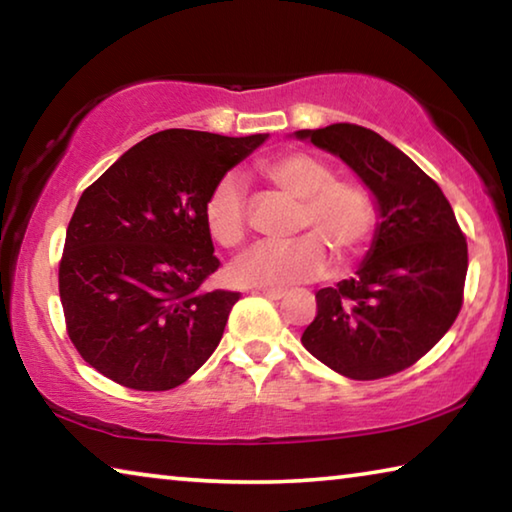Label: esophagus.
Wrapping results in <instances>:
<instances>
[{
	"label": "esophagus",
	"mask_w": 512,
	"mask_h": 512,
	"mask_svg": "<svg viewBox=\"0 0 512 512\" xmlns=\"http://www.w3.org/2000/svg\"><path fill=\"white\" fill-rule=\"evenodd\" d=\"M255 293H259V296L271 298V300H282L284 296H287V291H284V289H257Z\"/></svg>",
	"instance_id": "34e87169"
}]
</instances>
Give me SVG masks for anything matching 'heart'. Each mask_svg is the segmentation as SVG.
Returning a JSON list of instances; mask_svg holds the SVG:
<instances>
[{
    "label": "heart",
    "instance_id": "1",
    "mask_svg": "<svg viewBox=\"0 0 512 512\" xmlns=\"http://www.w3.org/2000/svg\"><path fill=\"white\" fill-rule=\"evenodd\" d=\"M259 173L300 201L293 232L284 246H257L241 257L232 275L250 287H289L323 275L329 257L345 266L370 244L377 228V203L370 189L350 178H336L329 162L305 151L277 153L259 162ZM246 187L237 176L216 180L203 205L210 237L223 248H239L248 237Z\"/></svg>",
    "mask_w": 512,
    "mask_h": 512
}]
</instances>
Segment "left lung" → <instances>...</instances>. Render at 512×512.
Wrapping results in <instances>:
<instances>
[{
	"label": "left lung",
	"instance_id": "left-lung-1",
	"mask_svg": "<svg viewBox=\"0 0 512 512\" xmlns=\"http://www.w3.org/2000/svg\"><path fill=\"white\" fill-rule=\"evenodd\" d=\"M296 135L348 162L381 214L357 275L316 293L302 345L350 379L391 377L454 325L467 275L465 235L436 180L370 128L332 124Z\"/></svg>",
	"mask_w": 512,
	"mask_h": 512
}]
</instances>
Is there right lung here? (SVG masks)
I'll return each mask as SVG.
<instances>
[{
  "mask_svg": "<svg viewBox=\"0 0 512 512\" xmlns=\"http://www.w3.org/2000/svg\"><path fill=\"white\" fill-rule=\"evenodd\" d=\"M266 137L169 128L85 189L67 225L58 291L69 341L103 377L169 391L210 359L241 293L203 287L221 266L203 205Z\"/></svg>",
  "mask_w": 512,
  "mask_h": 512,
  "instance_id": "obj_1",
  "label": "right lung"
}]
</instances>
